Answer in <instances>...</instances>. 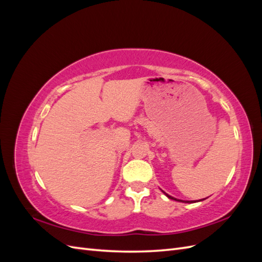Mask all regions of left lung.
I'll return each instance as SVG.
<instances>
[{
    "instance_id": "obj_1",
    "label": "left lung",
    "mask_w": 262,
    "mask_h": 262,
    "mask_svg": "<svg viewBox=\"0 0 262 262\" xmlns=\"http://www.w3.org/2000/svg\"><path fill=\"white\" fill-rule=\"evenodd\" d=\"M162 190V189H161ZM163 191V190H162ZM163 193H165V195L167 196V198H169V199H171V200H175V201H178V202H184V203H194V202H199V201H203L204 199H202V200H199V201H184V200H179V199H176V198H173V196H171V195H169V194H167L166 192H164L163 191Z\"/></svg>"
}]
</instances>
